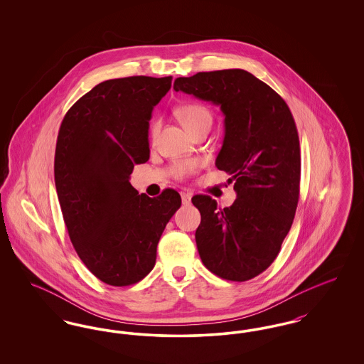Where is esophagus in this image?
Here are the masks:
<instances>
[{"mask_svg":"<svg viewBox=\"0 0 364 364\" xmlns=\"http://www.w3.org/2000/svg\"><path fill=\"white\" fill-rule=\"evenodd\" d=\"M180 195H181V200H183V205H190L192 195L188 193V192H181Z\"/></svg>","mask_w":364,"mask_h":364,"instance_id":"34e87169","label":"esophagus"}]
</instances>
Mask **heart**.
Instances as JSON below:
<instances>
[{
	"mask_svg": "<svg viewBox=\"0 0 364 364\" xmlns=\"http://www.w3.org/2000/svg\"><path fill=\"white\" fill-rule=\"evenodd\" d=\"M176 114L178 120L186 127V129L193 135L202 128H210L213 124V113L206 105L199 102H190L177 107ZM159 129V120H153L150 124V134L154 136ZM199 168L196 161H181L172 168V173L176 178H186L195 173Z\"/></svg>",
	"mask_w": 364,
	"mask_h": 364,
	"instance_id": "obj_1",
	"label": "heart"
}]
</instances>
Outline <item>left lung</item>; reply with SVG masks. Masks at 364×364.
<instances>
[{"mask_svg":"<svg viewBox=\"0 0 364 364\" xmlns=\"http://www.w3.org/2000/svg\"><path fill=\"white\" fill-rule=\"evenodd\" d=\"M176 91L220 105L225 138L215 166L230 174L236 200L221 208L195 195L200 211L195 239L211 273L229 281L259 276L288 235L300 193V144L294 116L277 92L244 70L177 77Z\"/></svg>","mask_w":364,"mask_h":364,"instance_id":"left-lung-1","label":"left lung"}]
</instances>
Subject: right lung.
I'll return each mask as SVG.
<instances>
[{
	"label": "right lung",
	"mask_w": 364,
	"mask_h": 364,
	"mask_svg": "<svg viewBox=\"0 0 364 364\" xmlns=\"http://www.w3.org/2000/svg\"><path fill=\"white\" fill-rule=\"evenodd\" d=\"M171 86L172 76L106 80L72 105L58 131L54 181L70 242L112 287L153 270L159 237L181 206L177 191L149 198L129 183L135 164L150 156L151 112Z\"/></svg>",
	"instance_id": "add662e5"
}]
</instances>
